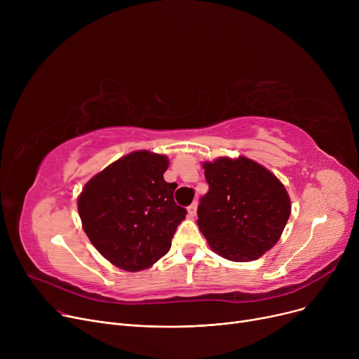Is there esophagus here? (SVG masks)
<instances>
[{
  "mask_svg": "<svg viewBox=\"0 0 359 359\" xmlns=\"http://www.w3.org/2000/svg\"><path fill=\"white\" fill-rule=\"evenodd\" d=\"M196 210H198V203L194 202L189 205V208H187V214H189V217H195L196 215Z\"/></svg>",
  "mask_w": 359,
  "mask_h": 359,
  "instance_id": "esophagus-1",
  "label": "esophagus"
}]
</instances>
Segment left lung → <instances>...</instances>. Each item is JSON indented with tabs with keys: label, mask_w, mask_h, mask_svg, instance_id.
Returning a JSON list of instances; mask_svg holds the SVG:
<instances>
[{
	"label": "left lung",
	"mask_w": 359,
	"mask_h": 359,
	"mask_svg": "<svg viewBox=\"0 0 359 359\" xmlns=\"http://www.w3.org/2000/svg\"><path fill=\"white\" fill-rule=\"evenodd\" d=\"M202 167L210 191L198 206V225L210 248L233 262H252L271 250L291 215L285 186L244 156Z\"/></svg>",
	"instance_id": "left-lung-1"
}]
</instances>
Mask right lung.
Wrapping results in <instances>:
<instances>
[{"instance_id":"right-lung-1","label":"right lung","mask_w":359,"mask_h":359,"mask_svg":"<svg viewBox=\"0 0 359 359\" xmlns=\"http://www.w3.org/2000/svg\"><path fill=\"white\" fill-rule=\"evenodd\" d=\"M167 167L165 156L140 149L84 184L77 201L83 230L111 265L138 272L170 250L187 212L175 202L177 184L163 177Z\"/></svg>"}]
</instances>
